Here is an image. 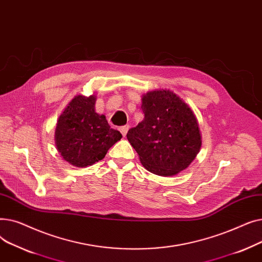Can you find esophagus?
<instances>
[{
  "label": "esophagus",
  "mask_w": 262,
  "mask_h": 262,
  "mask_svg": "<svg viewBox=\"0 0 262 262\" xmlns=\"http://www.w3.org/2000/svg\"><path fill=\"white\" fill-rule=\"evenodd\" d=\"M119 129H120L121 134L123 135V137H125V136H126V134H127V132H128V129H129V125H124V126H121Z\"/></svg>",
  "instance_id": "esophagus-1"
}]
</instances>
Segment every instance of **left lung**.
Here are the masks:
<instances>
[{
    "label": "left lung",
    "mask_w": 262,
    "mask_h": 262,
    "mask_svg": "<svg viewBox=\"0 0 262 262\" xmlns=\"http://www.w3.org/2000/svg\"><path fill=\"white\" fill-rule=\"evenodd\" d=\"M144 119L126 137L142 166L160 176L187 169L202 145L198 120L191 108L170 90L149 91L142 96Z\"/></svg>",
    "instance_id": "1"
}]
</instances>
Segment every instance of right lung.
<instances>
[{"instance_id": "obj_1", "label": "right lung", "mask_w": 262, "mask_h": 262, "mask_svg": "<svg viewBox=\"0 0 262 262\" xmlns=\"http://www.w3.org/2000/svg\"><path fill=\"white\" fill-rule=\"evenodd\" d=\"M95 95H76L58 118L55 144L72 166L85 168L102 160L122 135L110 128L104 115L95 113Z\"/></svg>"}]
</instances>
